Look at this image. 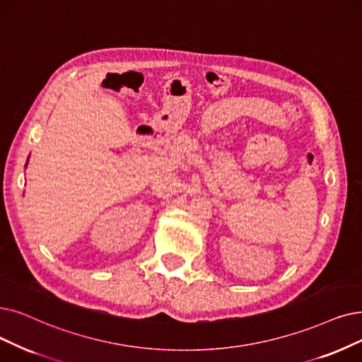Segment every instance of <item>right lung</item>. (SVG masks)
Here are the masks:
<instances>
[{
    "instance_id": "add662e5",
    "label": "right lung",
    "mask_w": 362,
    "mask_h": 362,
    "mask_svg": "<svg viewBox=\"0 0 362 362\" xmlns=\"http://www.w3.org/2000/svg\"><path fill=\"white\" fill-rule=\"evenodd\" d=\"M26 165H28V162H26ZM26 165H25V168H26Z\"/></svg>"
}]
</instances>
